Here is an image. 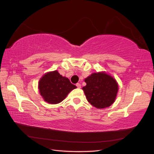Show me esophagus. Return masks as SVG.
<instances>
[{"label":"esophagus","instance_id":"esophagus-1","mask_svg":"<svg viewBox=\"0 0 154 154\" xmlns=\"http://www.w3.org/2000/svg\"><path fill=\"white\" fill-rule=\"evenodd\" d=\"M76 85L77 86V87H78V88H81V84H80V83H76Z\"/></svg>","mask_w":154,"mask_h":154}]
</instances>
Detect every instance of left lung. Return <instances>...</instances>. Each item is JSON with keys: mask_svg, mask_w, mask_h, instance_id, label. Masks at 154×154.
<instances>
[{"mask_svg": "<svg viewBox=\"0 0 154 154\" xmlns=\"http://www.w3.org/2000/svg\"><path fill=\"white\" fill-rule=\"evenodd\" d=\"M86 85L82 88L88 103L97 109L112 105L118 92L116 79L105 72L91 74L85 79Z\"/></svg>", "mask_w": 154, "mask_h": 154, "instance_id": "8db88e82", "label": "left lung"}]
</instances>
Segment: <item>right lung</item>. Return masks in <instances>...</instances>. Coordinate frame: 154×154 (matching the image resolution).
I'll use <instances>...</instances> for the list:
<instances>
[{"mask_svg":"<svg viewBox=\"0 0 154 154\" xmlns=\"http://www.w3.org/2000/svg\"><path fill=\"white\" fill-rule=\"evenodd\" d=\"M76 88L65 76L60 75L58 71L46 72L38 82L40 95L49 104L62 102L69 93Z\"/></svg>","mask_w":154,"mask_h":154,"instance_id":"right-lung-1","label":"right lung"}]
</instances>
